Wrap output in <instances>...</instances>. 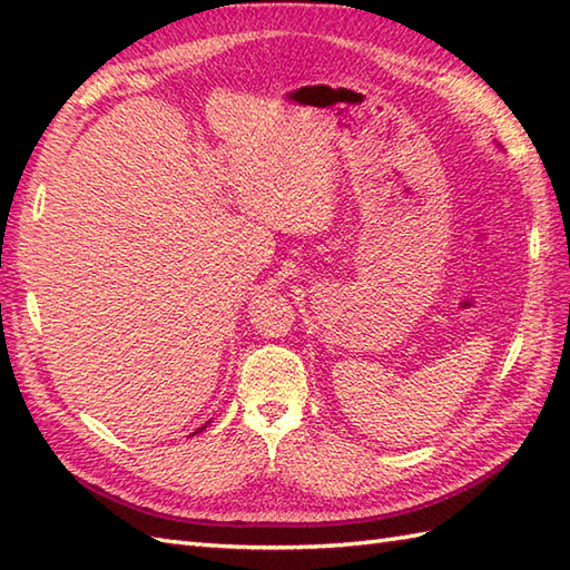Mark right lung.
Masks as SVG:
<instances>
[{"label":"right lung","instance_id":"1","mask_svg":"<svg viewBox=\"0 0 570 570\" xmlns=\"http://www.w3.org/2000/svg\"><path fill=\"white\" fill-rule=\"evenodd\" d=\"M208 423H210V421H208ZM208 423H205V426H208ZM205 426H200V429H198V431H203V429H205ZM198 431H196V433H198ZM196 433H193V435H196Z\"/></svg>","mask_w":570,"mask_h":570}]
</instances>
